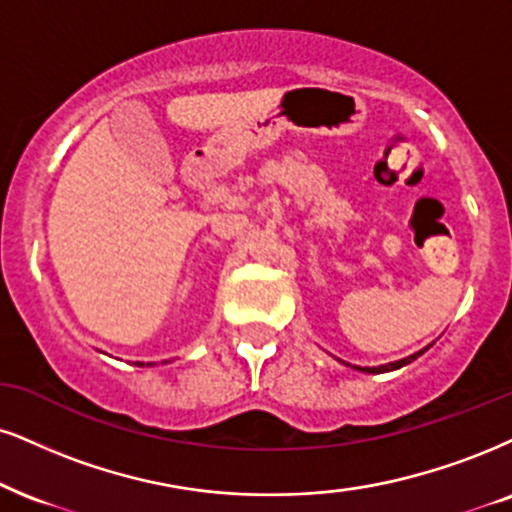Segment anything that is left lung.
<instances>
[{
	"label": "left lung",
	"mask_w": 512,
	"mask_h": 512,
	"mask_svg": "<svg viewBox=\"0 0 512 512\" xmlns=\"http://www.w3.org/2000/svg\"><path fill=\"white\" fill-rule=\"evenodd\" d=\"M430 346H432V344H430ZM430 346H425V349H420L418 353H413V356H406V358H401V361H394V363H384V365H377V368H361V365H353V368H356V370H361V372H368V375H380V372H391V370H399V368H403V365L413 363L415 358L422 356V353H425L427 349H430Z\"/></svg>",
	"instance_id": "1"
}]
</instances>
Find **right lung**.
Listing matches in <instances>:
<instances>
[{"mask_svg":"<svg viewBox=\"0 0 512 512\" xmlns=\"http://www.w3.org/2000/svg\"><path fill=\"white\" fill-rule=\"evenodd\" d=\"M137 365H142V368H144V363H137ZM147 365H151V363H147Z\"/></svg>","mask_w":512,"mask_h":512,"instance_id":"1","label":"right lung"}]
</instances>
